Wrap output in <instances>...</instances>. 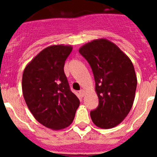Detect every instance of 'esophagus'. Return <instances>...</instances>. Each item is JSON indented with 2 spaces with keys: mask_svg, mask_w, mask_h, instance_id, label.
Masks as SVG:
<instances>
[{
  "mask_svg": "<svg viewBox=\"0 0 157 157\" xmlns=\"http://www.w3.org/2000/svg\"><path fill=\"white\" fill-rule=\"evenodd\" d=\"M79 94H80V96H81V97H83L85 95V91L83 90H80V92H79Z\"/></svg>",
  "mask_w": 157,
  "mask_h": 157,
  "instance_id": "1",
  "label": "esophagus"
}]
</instances>
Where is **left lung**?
<instances>
[{"mask_svg":"<svg viewBox=\"0 0 157 157\" xmlns=\"http://www.w3.org/2000/svg\"><path fill=\"white\" fill-rule=\"evenodd\" d=\"M79 52L91 67L99 98L98 107L90 112L92 121L101 128L115 127L134 103L137 83L134 65L116 45L105 39L89 42Z\"/></svg>","mask_w":157,"mask_h":157,"instance_id":"left-lung-1","label":"left lung"}]
</instances>
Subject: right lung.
I'll return each instance as SVG.
<instances>
[{
  "label": "right lung",
  "instance_id": "obj_1",
  "mask_svg": "<svg viewBox=\"0 0 157 157\" xmlns=\"http://www.w3.org/2000/svg\"><path fill=\"white\" fill-rule=\"evenodd\" d=\"M71 45H51L25 67L23 97L34 118L45 127L61 130L74 121L80 100L71 92L64 71Z\"/></svg>",
  "mask_w": 157,
  "mask_h": 157
}]
</instances>
